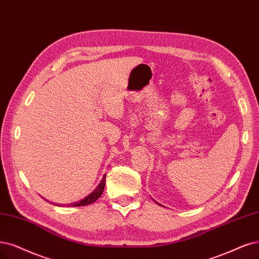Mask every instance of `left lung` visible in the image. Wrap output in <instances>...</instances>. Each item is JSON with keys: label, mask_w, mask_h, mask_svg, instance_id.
Returning a JSON list of instances; mask_svg holds the SVG:
<instances>
[{"label": "left lung", "mask_w": 259, "mask_h": 259, "mask_svg": "<svg viewBox=\"0 0 259 259\" xmlns=\"http://www.w3.org/2000/svg\"><path fill=\"white\" fill-rule=\"evenodd\" d=\"M159 205H160V204H159Z\"/></svg>", "instance_id": "obj_1"}]
</instances>
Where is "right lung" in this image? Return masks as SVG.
<instances>
[{
	"instance_id": "obj_1",
	"label": "right lung",
	"mask_w": 259,
	"mask_h": 259,
	"mask_svg": "<svg viewBox=\"0 0 259 259\" xmlns=\"http://www.w3.org/2000/svg\"><path fill=\"white\" fill-rule=\"evenodd\" d=\"M105 176L107 175H103L101 181L99 183V185L96 187V189L93 191L92 193H90L88 196H85L84 198H82L80 202H76V203H72V204H69V206L71 207H79V206H86V205H91L93 204L94 202H96L97 200L102 192H103V189H104V186H105ZM56 205V204H55Z\"/></svg>"
}]
</instances>
